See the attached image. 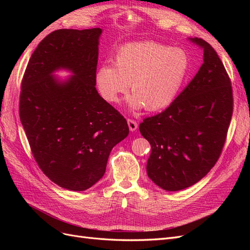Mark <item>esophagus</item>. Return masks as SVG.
<instances>
[{"label":"esophagus","mask_w":250,"mask_h":250,"mask_svg":"<svg viewBox=\"0 0 250 250\" xmlns=\"http://www.w3.org/2000/svg\"><path fill=\"white\" fill-rule=\"evenodd\" d=\"M127 123H128V127H129L130 131H135L138 129V122L133 119H128L127 120Z\"/></svg>","instance_id":"esophagus-1"}]
</instances>
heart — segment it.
<instances>
[{"label": "heart", "instance_id": "1", "mask_svg": "<svg viewBox=\"0 0 250 250\" xmlns=\"http://www.w3.org/2000/svg\"><path fill=\"white\" fill-rule=\"evenodd\" d=\"M191 60L181 48L155 42L127 43L115 56V65L104 64L96 82L104 100L117 103L130 83V107L160 110L175 99L190 72Z\"/></svg>", "mask_w": 250, "mask_h": 250}]
</instances>
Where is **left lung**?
<instances>
[{"label":"left lung","mask_w":250,"mask_h":250,"mask_svg":"<svg viewBox=\"0 0 250 250\" xmlns=\"http://www.w3.org/2000/svg\"><path fill=\"white\" fill-rule=\"evenodd\" d=\"M168 108L143 120L140 131L151 145L147 174L166 191H179L203 178L221 155L233 109L231 81L214 48Z\"/></svg>","instance_id":"8db88e82"}]
</instances>
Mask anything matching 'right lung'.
<instances>
[{
	"mask_svg": "<svg viewBox=\"0 0 250 250\" xmlns=\"http://www.w3.org/2000/svg\"><path fill=\"white\" fill-rule=\"evenodd\" d=\"M100 28L59 29L40 42L21 80L20 118L34 160L53 183L84 191L102 178L126 119L96 89ZM74 75L59 83L52 73Z\"/></svg>",
	"mask_w": 250,
	"mask_h": 250,
	"instance_id": "add662e5",
	"label": "right lung"
}]
</instances>
